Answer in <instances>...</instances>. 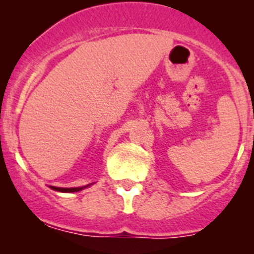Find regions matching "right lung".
Here are the masks:
<instances>
[{
	"instance_id": "1",
	"label": "right lung",
	"mask_w": 254,
	"mask_h": 254,
	"mask_svg": "<svg viewBox=\"0 0 254 254\" xmlns=\"http://www.w3.org/2000/svg\"><path fill=\"white\" fill-rule=\"evenodd\" d=\"M89 186H91V184H88V186H83V187H76V188H60V187H50V188L53 189V190L61 191V193H73V191H79Z\"/></svg>"
}]
</instances>
